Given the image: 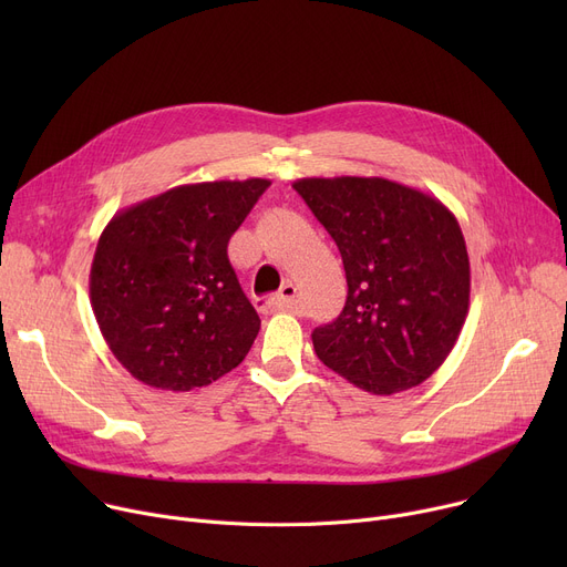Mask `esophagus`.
Listing matches in <instances>:
<instances>
[{
	"label": "esophagus",
	"mask_w": 567,
	"mask_h": 567,
	"mask_svg": "<svg viewBox=\"0 0 567 567\" xmlns=\"http://www.w3.org/2000/svg\"><path fill=\"white\" fill-rule=\"evenodd\" d=\"M293 301H296V287L291 282H285L271 299H257V306L261 310H289Z\"/></svg>",
	"instance_id": "1"
}]
</instances>
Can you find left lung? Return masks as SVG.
<instances>
[{
  "label": "left lung",
  "instance_id": "obj_1",
  "mask_svg": "<svg viewBox=\"0 0 567 567\" xmlns=\"http://www.w3.org/2000/svg\"><path fill=\"white\" fill-rule=\"evenodd\" d=\"M338 244L347 303L317 326L319 361L374 395L423 383L441 368L468 312V255L439 199L379 176L293 184Z\"/></svg>",
  "mask_w": 567,
  "mask_h": 567
}]
</instances>
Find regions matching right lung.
Returning a JSON list of instances; mask_svg holds the SVG:
<instances>
[{
  "label": "right lung",
  "mask_w": 567,
  "mask_h": 567,
  "mask_svg": "<svg viewBox=\"0 0 567 567\" xmlns=\"http://www.w3.org/2000/svg\"><path fill=\"white\" fill-rule=\"evenodd\" d=\"M268 178L178 186L103 229L89 293L116 361L161 391H193L246 359L259 315L227 257Z\"/></svg>",
  "instance_id": "right-lung-1"
}]
</instances>
